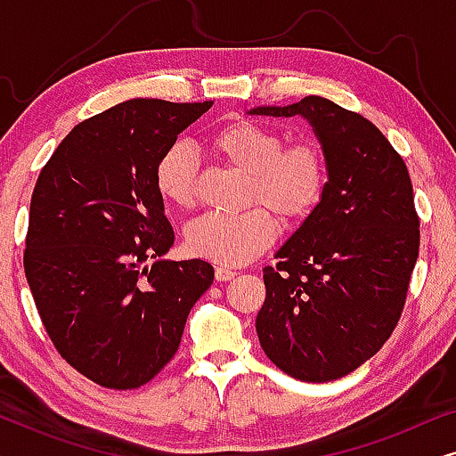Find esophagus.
<instances>
[{
  "label": "esophagus",
  "mask_w": 456,
  "mask_h": 456,
  "mask_svg": "<svg viewBox=\"0 0 456 456\" xmlns=\"http://www.w3.org/2000/svg\"><path fill=\"white\" fill-rule=\"evenodd\" d=\"M236 276L234 270H230L226 265H217L216 267V280L217 282H228V280H232Z\"/></svg>",
  "instance_id": "obj_1"
}]
</instances>
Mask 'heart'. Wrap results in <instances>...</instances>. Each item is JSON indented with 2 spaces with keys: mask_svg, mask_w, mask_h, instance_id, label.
<instances>
[{
  "mask_svg": "<svg viewBox=\"0 0 456 456\" xmlns=\"http://www.w3.org/2000/svg\"><path fill=\"white\" fill-rule=\"evenodd\" d=\"M214 149L236 170L248 174V203H264L286 222L307 217L326 191L328 166L314 141L284 145L278 130L255 122H234L214 134ZM155 183L161 197L180 209L197 199V159L178 142L159 159ZM278 224L264 208L245 214H205L186 228V247L195 257L220 265H245L276 239Z\"/></svg>",
  "mask_w": 456,
  "mask_h": 456,
  "instance_id": "obj_1",
  "label": "heart"
}]
</instances>
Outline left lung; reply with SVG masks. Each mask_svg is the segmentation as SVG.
<instances>
[{
  "mask_svg": "<svg viewBox=\"0 0 456 456\" xmlns=\"http://www.w3.org/2000/svg\"><path fill=\"white\" fill-rule=\"evenodd\" d=\"M248 114L311 124L326 191L264 270L255 320L267 357L303 382H332L376 354L407 298L419 217L407 166L379 128L330 99L259 105Z\"/></svg>",
  "mask_w": 456,
  "mask_h": 456,
  "instance_id": "left-lung-1",
  "label": "left lung"
}]
</instances>
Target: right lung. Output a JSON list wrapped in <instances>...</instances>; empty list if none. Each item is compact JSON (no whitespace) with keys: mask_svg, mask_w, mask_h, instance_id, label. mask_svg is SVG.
I'll list each match as a JSON object with an SVG mask.
<instances>
[{"mask_svg":"<svg viewBox=\"0 0 456 456\" xmlns=\"http://www.w3.org/2000/svg\"><path fill=\"white\" fill-rule=\"evenodd\" d=\"M211 105L118 103L77 124L37 178L24 273L53 346L105 388L158 376L214 282L208 261L164 259L174 230L155 183L164 153Z\"/></svg>","mask_w":456,"mask_h":456,"instance_id":"1","label":"right lung"}]
</instances>
